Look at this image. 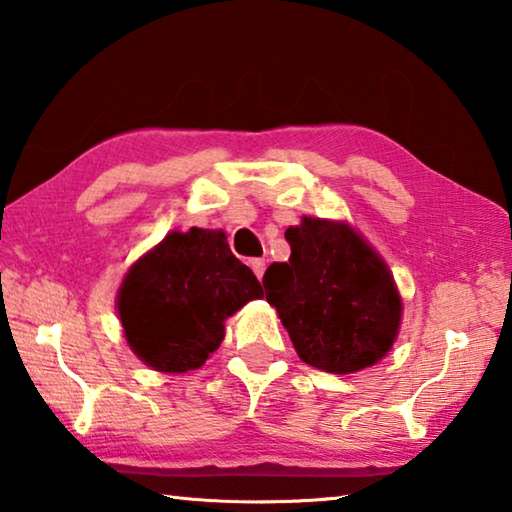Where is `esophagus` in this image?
<instances>
[{"label":"esophagus","mask_w":512,"mask_h":512,"mask_svg":"<svg viewBox=\"0 0 512 512\" xmlns=\"http://www.w3.org/2000/svg\"><path fill=\"white\" fill-rule=\"evenodd\" d=\"M250 268H253V273L262 280L264 277V271H266V262L264 259H250Z\"/></svg>","instance_id":"1"}]
</instances>
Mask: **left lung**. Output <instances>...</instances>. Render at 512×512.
Listing matches in <instances>:
<instances>
[{"label": "left lung", "mask_w": 512, "mask_h": 512, "mask_svg": "<svg viewBox=\"0 0 512 512\" xmlns=\"http://www.w3.org/2000/svg\"><path fill=\"white\" fill-rule=\"evenodd\" d=\"M284 237L291 257L266 268L264 289L298 357L334 375L384 359L400 332L402 298L375 248L348 223L311 216Z\"/></svg>", "instance_id": "obj_1"}]
</instances>
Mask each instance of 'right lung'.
<instances>
[{
	"instance_id": "1",
	"label": "right lung",
	"mask_w": 512,
	"mask_h": 512,
	"mask_svg": "<svg viewBox=\"0 0 512 512\" xmlns=\"http://www.w3.org/2000/svg\"><path fill=\"white\" fill-rule=\"evenodd\" d=\"M264 298L221 230L169 232L126 273L117 311L131 350L160 372L201 368L225 336V318Z\"/></svg>"
}]
</instances>
